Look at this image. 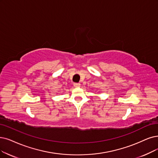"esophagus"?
Wrapping results in <instances>:
<instances>
[{"label": "esophagus", "instance_id": "obj_1", "mask_svg": "<svg viewBox=\"0 0 158 158\" xmlns=\"http://www.w3.org/2000/svg\"><path fill=\"white\" fill-rule=\"evenodd\" d=\"M74 86L75 87H79L80 86V83H74Z\"/></svg>", "mask_w": 158, "mask_h": 158}]
</instances>
